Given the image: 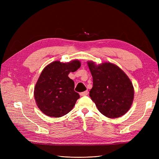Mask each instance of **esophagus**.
Wrapping results in <instances>:
<instances>
[{
  "label": "esophagus",
  "instance_id": "1",
  "mask_svg": "<svg viewBox=\"0 0 159 159\" xmlns=\"http://www.w3.org/2000/svg\"><path fill=\"white\" fill-rule=\"evenodd\" d=\"M80 95L81 96H85V95H88V91H83V92H81L80 93Z\"/></svg>",
  "mask_w": 159,
  "mask_h": 159
}]
</instances>
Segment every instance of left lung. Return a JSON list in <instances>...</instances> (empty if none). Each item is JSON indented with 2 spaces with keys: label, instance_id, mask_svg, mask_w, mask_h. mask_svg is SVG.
<instances>
[{
  "label": "left lung",
  "instance_id": "8db88e82",
  "mask_svg": "<svg viewBox=\"0 0 159 159\" xmlns=\"http://www.w3.org/2000/svg\"><path fill=\"white\" fill-rule=\"evenodd\" d=\"M88 65L93 78L89 96L100 113L109 118H118L125 114L134 98V88L128 76L109 62L96 65L89 61Z\"/></svg>",
  "mask_w": 159,
  "mask_h": 159
}]
</instances>
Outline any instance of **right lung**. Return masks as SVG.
Listing matches in <instances>:
<instances>
[{
	"label": "right lung",
	"mask_w": 159,
	"mask_h": 159,
	"mask_svg": "<svg viewBox=\"0 0 159 159\" xmlns=\"http://www.w3.org/2000/svg\"><path fill=\"white\" fill-rule=\"evenodd\" d=\"M80 66L78 60L68 63L55 61L42 70L34 95L37 106L43 113L51 117H60L73 109L80 95L74 91V81L68 74Z\"/></svg>",
	"instance_id": "add662e5"
}]
</instances>
